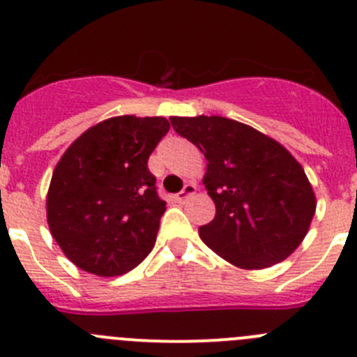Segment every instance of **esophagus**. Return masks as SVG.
I'll use <instances>...</instances> for the list:
<instances>
[{"label": "esophagus", "instance_id": "obj_1", "mask_svg": "<svg viewBox=\"0 0 357 357\" xmlns=\"http://www.w3.org/2000/svg\"><path fill=\"white\" fill-rule=\"evenodd\" d=\"M196 190H197V188H196V185H194V183H187V185L183 187V190L178 194V199L179 201H187L188 197H192L194 194H196Z\"/></svg>", "mask_w": 357, "mask_h": 357}]
</instances>
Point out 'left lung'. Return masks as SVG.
<instances>
[{
    "label": "left lung",
    "mask_w": 357,
    "mask_h": 357,
    "mask_svg": "<svg viewBox=\"0 0 357 357\" xmlns=\"http://www.w3.org/2000/svg\"><path fill=\"white\" fill-rule=\"evenodd\" d=\"M206 158L203 185L215 203L203 243L241 269L278 264L300 246L316 212L302 165L284 145L225 116H170Z\"/></svg>",
    "instance_id": "left-lung-1"
}]
</instances>
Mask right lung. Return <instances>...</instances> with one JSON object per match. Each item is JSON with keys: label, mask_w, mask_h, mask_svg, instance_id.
I'll use <instances>...</instances> for the list:
<instances>
[{"label": "right lung", "mask_w": 357, "mask_h": 357, "mask_svg": "<svg viewBox=\"0 0 357 357\" xmlns=\"http://www.w3.org/2000/svg\"><path fill=\"white\" fill-rule=\"evenodd\" d=\"M169 127L163 116H113L89 127L59 160L46 219L77 268L119 277L151 253L167 203L147 161Z\"/></svg>", "instance_id": "right-lung-1"}]
</instances>
